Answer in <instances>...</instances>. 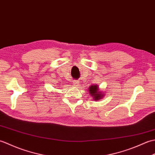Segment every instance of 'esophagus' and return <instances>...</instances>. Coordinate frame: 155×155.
Wrapping results in <instances>:
<instances>
[{
	"label": "esophagus",
	"mask_w": 155,
	"mask_h": 155,
	"mask_svg": "<svg viewBox=\"0 0 155 155\" xmlns=\"http://www.w3.org/2000/svg\"><path fill=\"white\" fill-rule=\"evenodd\" d=\"M73 84H74V85H77L78 84V81H74Z\"/></svg>",
	"instance_id": "34e87169"
}]
</instances>
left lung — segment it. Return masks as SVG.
<instances>
[{
	"label": "left lung",
	"mask_w": 155,
	"mask_h": 155,
	"mask_svg": "<svg viewBox=\"0 0 155 155\" xmlns=\"http://www.w3.org/2000/svg\"><path fill=\"white\" fill-rule=\"evenodd\" d=\"M88 91H89L91 97H93V99L95 101H98L102 98L104 95L103 94V92H101L98 89V87L97 85H92L91 87L88 88Z\"/></svg>",
	"instance_id": "obj_1"
}]
</instances>
